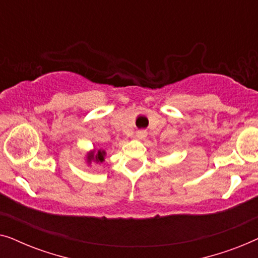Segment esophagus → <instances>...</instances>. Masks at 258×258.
<instances>
[{
    "instance_id": "esophagus-1",
    "label": "esophagus",
    "mask_w": 258,
    "mask_h": 258,
    "mask_svg": "<svg viewBox=\"0 0 258 258\" xmlns=\"http://www.w3.org/2000/svg\"><path fill=\"white\" fill-rule=\"evenodd\" d=\"M136 136L139 137V139H141V140L146 139V137H147V132H146V130H139V132L136 133Z\"/></svg>"
}]
</instances>
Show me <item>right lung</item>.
Returning a JSON list of instances; mask_svg holds the SVG:
<instances>
[{
    "label": "right lung",
    "instance_id": "right-lung-1",
    "mask_svg": "<svg viewBox=\"0 0 258 258\" xmlns=\"http://www.w3.org/2000/svg\"><path fill=\"white\" fill-rule=\"evenodd\" d=\"M105 151L103 149H93L86 155V162L88 165L91 164V162L100 164L104 161Z\"/></svg>",
    "mask_w": 258,
    "mask_h": 258
}]
</instances>
